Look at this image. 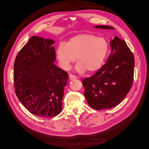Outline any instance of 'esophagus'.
I'll use <instances>...</instances> for the list:
<instances>
[{"label":"esophagus","instance_id":"obj_1","mask_svg":"<svg viewBox=\"0 0 149 149\" xmlns=\"http://www.w3.org/2000/svg\"><path fill=\"white\" fill-rule=\"evenodd\" d=\"M75 79H77V77H75L74 75H72V74H69V80H74Z\"/></svg>","mask_w":149,"mask_h":149}]
</instances>
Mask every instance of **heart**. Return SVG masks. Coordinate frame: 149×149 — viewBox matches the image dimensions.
Returning a JSON list of instances; mask_svg holds the SVG:
<instances>
[{
  "instance_id": "heart-1",
  "label": "heart",
  "mask_w": 149,
  "mask_h": 149,
  "mask_svg": "<svg viewBox=\"0 0 149 149\" xmlns=\"http://www.w3.org/2000/svg\"><path fill=\"white\" fill-rule=\"evenodd\" d=\"M109 43L104 38L91 34L72 38L67 44L61 43L57 49V57L63 69H69L76 57L78 72L96 71L106 58Z\"/></svg>"
}]
</instances>
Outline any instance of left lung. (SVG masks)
Instances as JSON below:
<instances>
[{
  "instance_id": "obj_1",
  "label": "left lung",
  "mask_w": 149,
  "mask_h": 149,
  "mask_svg": "<svg viewBox=\"0 0 149 149\" xmlns=\"http://www.w3.org/2000/svg\"><path fill=\"white\" fill-rule=\"evenodd\" d=\"M96 28L113 29L108 26ZM106 63L91 77L82 80L84 96L92 108L102 110L116 106L125 98L133 84L135 59L125 41L115 36Z\"/></svg>"
}]
</instances>
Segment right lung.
<instances>
[{"instance_id":"obj_1","label":"right lung","mask_w":149,"mask_h":149,"mask_svg":"<svg viewBox=\"0 0 149 149\" xmlns=\"http://www.w3.org/2000/svg\"><path fill=\"white\" fill-rule=\"evenodd\" d=\"M54 43L32 36L18 53L14 65L16 96L29 111L43 118H52L61 111L69 76L53 63Z\"/></svg>"}]
</instances>
